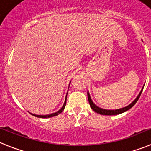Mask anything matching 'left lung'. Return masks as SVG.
<instances>
[{
    "instance_id": "8db88e82",
    "label": "left lung",
    "mask_w": 151,
    "mask_h": 151,
    "mask_svg": "<svg viewBox=\"0 0 151 151\" xmlns=\"http://www.w3.org/2000/svg\"><path fill=\"white\" fill-rule=\"evenodd\" d=\"M142 90H143V89H142V91L140 92V93H139V95L138 96V97H137L136 99H135V100H134V101H133L132 102L131 104H129V105L126 106V107H125V108H120V109H117V110H105V109H102V108H99L98 106H96V104H94V103L92 102V99H91V98H90V96H89V92H87L88 100H89V104H90L91 108H92V109L95 112L98 113V114H101V115H116V114H122V113L125 112V111H128L129 109H130L131 108H132L133 106L135 105V103L138 101V99L140 98V96H141V94H142Z\"/></svg>"
}]
</instances>
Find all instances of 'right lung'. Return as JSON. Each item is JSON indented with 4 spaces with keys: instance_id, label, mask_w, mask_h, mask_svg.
<instances>
[{
    "instance_id": "add662e5",
    "label": "right lung",
    "mask_w": 151,
    "mask_h": 151,
    "mask_svg": "<svg viewBox=\"0 0 151 151\" xmlns=\"http://www.w3.org/2000/svg\"><path fill=\"white\" fill-rule=\"evenodd\" d=\"M66 97H67V96H66ZM66 99H67V98H66ZM66 99H65V101L63 106H62V108H61L59 111H57L56 113H53V114H49V115H36V114H32L35 116H37V117H40V118H48V117H52V116H57L58 114H61V113L64 111V109H65V107L66 105Z\"/></svg>"
}]
</instances>
